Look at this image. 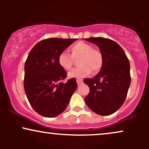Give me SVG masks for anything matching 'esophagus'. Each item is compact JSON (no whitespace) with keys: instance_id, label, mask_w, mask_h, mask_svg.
<instances>
[{"instance_id":"1","label":"esophagus","mask_w":149,"mask_h":149,"mask_svg":"<svg viewBox=\"0 0 149 149\" xmlns=\"http://www.w3.org/2000/svg\"><path fill=\"white\" fill-rule=\"evenodd\" d=\"M77 84H78V85H81L82 83H83V79H79V78H78V79H77Z\"/></svg>"}]
</instances>
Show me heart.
<instances>
[{
    "instance_id": "heart-1",
    "label": "heart",
    "mask_w": 149,
    "mask_h": 149,
    "mask_svg": "<svg viewBox=\"0 0 149 149\" xmlns=\"http://www.w3.org/2000/svg\"><path fill=\"white\" fill-rule=\"evenodd\" d=\"M71 54L66 51H62L58 56V63L63 69L69 71L72 68L74 59L79 57V66L69 73V78H84L93 71H98L102 67L104 58L99 49L92 48L89 44L78 42L70 47Z\"/></svg>"
}]
</instances>
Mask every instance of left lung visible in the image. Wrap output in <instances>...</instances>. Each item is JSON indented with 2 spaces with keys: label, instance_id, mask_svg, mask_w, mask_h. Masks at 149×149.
I'll return each mask as SVG.
<instances>
[{
  "label": "left lung",
  "instance_id": "8db88e82",
  "mask_svg": "<svg viewBox=\"0 0 149 149\" xmlns=\"http://www.w3.org/2000/svg\"><path fill=\"white\" fill-rule=\"evenodd\" d=\"M85 40L100 47L104 62L97 76L84 79L90 88L85 102L99 115H111L121 107L127 97L131 83L129 59L122 47L111 39L91 37Z\"/></svg>",
  "mask_w": 149,
  "mask_h": 149
}]
</instances>
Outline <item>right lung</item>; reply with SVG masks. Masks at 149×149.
<instances>
[{
  "label": "right lung",
  "mask_w": 149,
  "mask_h": 149,
  "mask_svg": "<svg viewBox=\"0 0 149 149\" xmlns=\"http://www.w3.org/2000/svg\"><path fill=\"white\" fill-rule=\"evenodd\" d=\"M75 40L45 39L29 54L24 65V87L31 106L40 116L53 118L61 113L78 87L76 78L63 83L67 73L58 63L59 53Z\"/></svg>",
  "instance_id": "right-lung-1"
}]
</instances>
